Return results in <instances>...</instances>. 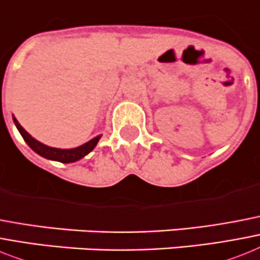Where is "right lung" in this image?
Instances as JSON below:
<instances>
[{
  "label": "right lung",
  "instance_id": "obj_1",
  "mask_svg": "<svg viewBox=\"0 0 260 260\" xmlns=\"http://www.w3.org/2000/svg\"><path fill=\"white\" fill-rule=\"evenodd\" d=\"M13 121L16 124L17 129L20 131L21 136L24 137V140L26 141V144L30 147L36 153H39L40 156L45 157L49 160H56L60 163H73L77 160L82 159L84 156L88 155L92 149L96 147L101 136H96L94 139L89 140L85 144L80 145L77 148H71V149H61V148H53V147H48V145L42 144L40 141H37L35 137H31L30 135L27 134L26 131L21 126V124L17 121L16 117H13Z\"/></svg>",
  "mask_w": 260,
  "mask_h": 260
}]
</instances>
